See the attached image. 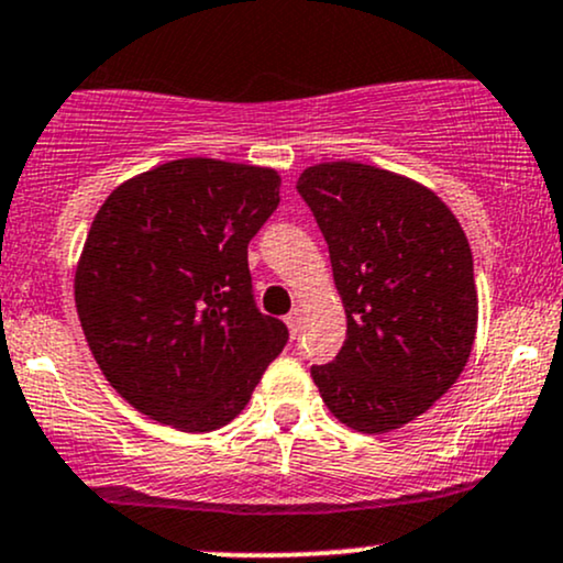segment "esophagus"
Instances as JSON below:
<instances>
[{"instance_id":"34e87169","label":"esophagus","mask_w":563,"mask_h":563,"mask_svg":"<svg viewBox=\"0 0 563 563\" xmlns=\"http://www.w3.org/2000/svg\"><path fill=\"white\" fill-rule=\"evenodd\" d=\"M286 325L290 331V339H296V335H299V331H301V309H294V312L288 314Z\"/></svg>"}]
</instances>
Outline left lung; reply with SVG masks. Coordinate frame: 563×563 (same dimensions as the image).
I'll list each match as a JSON object with an SVG mask.
<instances>
[{
	"label": "left lung",
	"mask_w": 563,
	"mask_h": 563,
	"mask_svg": "<svg viewBox=\"0 0 563 563\" xmlns=\"http://www.w3.org/2000/svg\"><path fill=\"white\" fill-rule=\"evenodd\" d=\"M296 190L346 312L344 346L312 365L314 386L349 429H399L468 363L479 301L466 232L429 187L354 161L309 166Z\"/></svg>",
	"instance_id": "8db88e82"
}]
</instances>
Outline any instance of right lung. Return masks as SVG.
Returning a JSON list of instances; mask_svg holds the SVG:
<instances>
[{
  "label": "right lung",
  "instance_id": "1",
  "mask_svg": "<svg viewBox=\"0 0 563 563\" xmlns=\"http://www.w3.org/2000/svg\"><path fill=\"white\" fill-rule=\"evenodd\" d=\"M280 203L275 169L179 158L119 185L97 211L76 309L102 376L153 421L230 423L288 341L254 301L249 243Z\"/></svg>",
  "mask_w": 563,
  "mask_h": 563
}]
</instances>
